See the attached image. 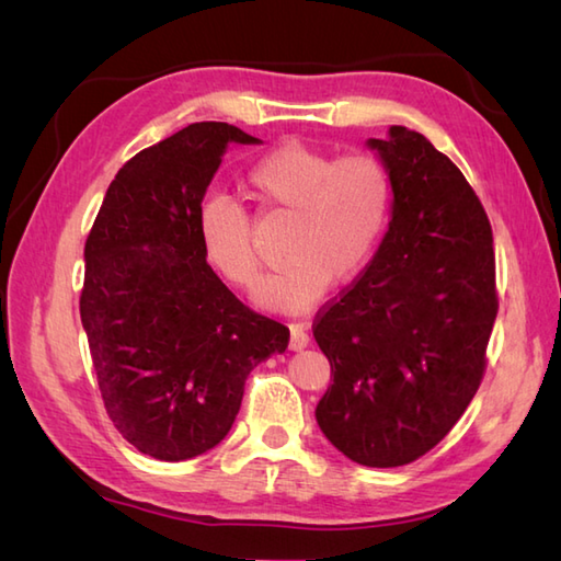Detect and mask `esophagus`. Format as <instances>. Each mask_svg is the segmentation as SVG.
<instances>
[{
    "mask_svg": "<svg viewBox=\"0 0 561 561\" xmlns=\"http://www.w3.org/2000/svg\"><path fill=\"white\" fill-rule=\"evenodd\" d=\"M308 342H311V337H308V332L301 323L291 325V340H289V350L291 352H301L308 347Z\"/></svg>",
    "mask_w": 561,
    "mask_h": 561,
    "instance_id": "1",
    "label": "esophagus"
}]
</instances>
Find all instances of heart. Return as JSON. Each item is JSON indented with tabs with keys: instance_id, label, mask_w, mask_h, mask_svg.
<instances>
[{
	"instance_id": "b5f03b06",
	"label": "heart",
	"mask_w": 561,
	"mask_h": 561,
	"mask_svg": "<svg viewBox=\"0 0 561 561\" xmlns=\"http://www.w3.org/2000/svg\"><path fill=\"white\" fill-rule=\"evenodd\" d=\"M245 193L257 217H289L282 241L287 260L262 291V304H313L328 282L344 284L371 262L392 209V175L368 151L332 153L289 141L250 165ZM199 241L209 265L245 291L260 287L262 255L250 214L229 197L199 211Z\"/></svg>"
}]
</instances>
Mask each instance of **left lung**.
Masks as SVG:
<instances>
[{"instance_id": "1", "label": "left lung", "mask_w": 561, "mask_h": 561, "mask_svg": "<svg viewBox=\"0 0 561 561\" xmlns=\"http://www.w3.org/2000/svg\"><path fill=\"white\" fill-rule=\"evenodd\" d=\"M392 175V219L359 277L320 308L332 366L316 420L350 460L414 462L478 392L499 311L494 238L480 197L424 135L368 139Z\"/></svg>"}]
</instances>
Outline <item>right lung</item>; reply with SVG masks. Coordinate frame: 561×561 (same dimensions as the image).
<instances>
[{
  "label": "right lung",
  "instance_id": "right-lung-1",
  "mask_svg": "<svg viewBox=\"0 0 561 561\" xmlns=\"http://www.w3.org/2000/svg\"><path fill=\"white\" fill-rule=\"evenodd\" d=\"M231 141L257 139L229 123H193L135 153L83 248L79 313L105 412L157 460L217 446L248 374L289 347V328L238 301L202 253V197Z\"/></svg>",
  "mask_w": 561,
  "mask_h": 561
}]
</instances>
